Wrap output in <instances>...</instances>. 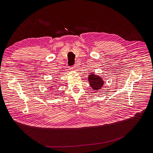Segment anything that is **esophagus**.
I'll list each match as a JSON object with an SVG mask.
<instances>
[{
  "label": "esophagus",
  "mask_w": 153,
  "mask_h": 153,
  "mask_svg": "<svg viewBox=\"0 0 153 153\" xmlns=\"http://www.w3.org/2000/svg\"><path fill=\"white\" fill-rule=\"evenodd\" d=\"M71 69H72V70H74V71H75V70L76 69V65H74L73 67H72Z\"/></svg>",
  "instance_id": "1"
}]
</instances>
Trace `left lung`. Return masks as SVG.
Masks as SVG:
<instances>
[{
  "label": "left lung",
  "instance_id": "8db88e82",
  "mask_svg": "<svg viewBox=\"0 0 153 153\" xmlns=\"http://www.w3.org/2000/svg\"><path fill=\"white\" fill-rule=\"evenodd\" d=\"M89 84L93 90L95 91H98L101 89L104 85L103 79L101 76L95 74L94 72L89 73L88 76Z\"/></svg>",
  "mask_w": 153,
  "mask_h": 153
}]
</instances>
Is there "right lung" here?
<instances>
[{"label":"right lung","instance_id":"1","mask_svg":"<svg viewBox=\"0 0 153 153\" xmlns=\"http://www.w3.org/2000/svg\"><path fill=\"white\" fill-rule=\"evenodd\" d=\"M55 83L53 84H52V86H49V88L50 89V90H53V89H55V88L56 86V84H54Z\"/></svg>","mask_w":153,"mask_h":153}]
</instances>
